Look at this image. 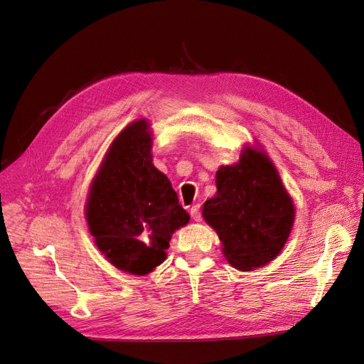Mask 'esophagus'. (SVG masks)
I'll return each mask as SVG.
<instances>
[{"mask_svg": "<svg viewBox=\"0 0 364 364\" xmlns=\"http://www.w3.org/2000/svg\"><path fill=\"white\" fill-rule=\"evenodd\" d=\"M190 215L195 221H200L202 220V214H200V205H193L190 208Z\"/></svg>", "mask_w": 364, "mask_h": 364, "instance_id": "obj_1", "label": "esophagus"}]
</instances>
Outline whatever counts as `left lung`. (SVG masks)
<instances>
[{
    "mask_svg": "<svg viewBox=\"0 0 364 364\" xmlns=\"http://www.w3.org/2000/svg\"><path fill=\"white\" fill-rule=\"evenodd\" d=\"M217 195L203 203L227 261L250 272L273 261L288 240L295 206L267 153L245 147L235 165L217 171Z\"/></svg>",
    "mask_w": 364,
    "mask_h": 364,
    "instance_id": "8db88e82",
    "label": "left lung"
}]
</instances>
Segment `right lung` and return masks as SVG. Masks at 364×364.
Segmentation results:
<instances>
[{"mask_svg":"<svg viewBox=\"0 0 364 364\" xmlns=\"http://www.w3.org/2000/svg\"><path fill=\"white\" fill-rule=\"evenodd\" d=\"M146 119L129 124L110 144L95 174L85 217L102 254L117 269L146 276L166 258L172 233L188 214L151 159Z\"/></svg>","mask_w":364,"mask_h":364,"instance_id":"obj_1","label":"right lung"}]
</instances>
